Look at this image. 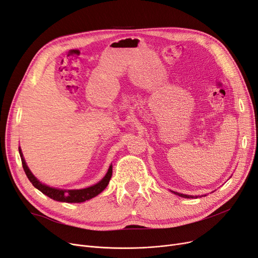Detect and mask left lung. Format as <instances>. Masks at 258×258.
<instances>
[{
  "label": "left lung",
  "instance_id": "left-lung-1",
  "mask_svg": "<svg viewBox=\"0 0 258 258\" xmlns=\"http://www.w3.org/2000/svg\"><path fill=\"white\" fill-rule=\"evenodd\" d=\"M171 192H173L174 195L177 196H180V197H183V198H188V199H191V198H198L199 196H189V195H184V194H180V192H177V191H173L171 190ZM203 196V195H202Z\"/></svg>",
  "mask_w": 258,
  "mask_h": 258
}]
</instances>
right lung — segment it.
Segmentation results:
<instances>
[{
	"label": "right lung",
	"instance_id": "add662e5",
	"mask_svg": "<svg viewBox=\"0 0 258 258\" xmlns=\"http://www.w3.org/2000/svg\"><path fill=\"white\" fill-rule=\"evenodd\" d=\"M19 153L20 157H21L23 169L26 173L28 180L32 182L34 186L39 189L41 192L44 194L50 199L59 201V202H68V203H81L87 200H90L92 198L96 197L102 190H104L109 184V181L112 177V164L109 166V169L106 173V176L102 178L99 182L96 184L92 185V186L81 188V189H62V188H57V187H50L48 185L41 183L35 176L33 172L30 171L28 168L27 164L25 162V159L23 157V153L21 148L19 147Z\"/></svg>",
	"mask_w": 258,
	"mask_h": 258
}]
</instances>
